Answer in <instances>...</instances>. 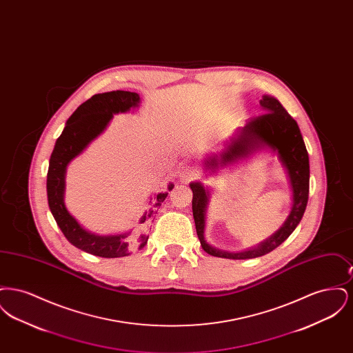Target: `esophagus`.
I'll return each mask as SVG.
<instances>
[{
  "label": "esophagus",
  "mask_w": 353,
  "mask_h": 353,
  "mask_svg": "<svg viewBox=\"0 0 353 353\" xmlns=\"http://www.w3.org/2000/svg\"><path fill=\"white\" fill-rule=\"evenodd\" d=\"M199 174H200V172H199V169L196 168V167H185L179 173L181 180H190V179L197 177Z\"/></svg>",
  "instance_id": "1"
}]
</instances>
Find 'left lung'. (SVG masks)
<instances>
[{
    "label": "left lung",
    "instance_id": "1",
    "mask_svg": "<svg viewBox=\"0 0 353 353\" xmlns=\"http://www.w3.org/2000/svg\"><path fill=\"white\" fill-rule=\"evenodd\" d=\"M259 104L265 114L249 119L243 127L238 128L236 134L232 137L230 143L223 151L219 154H212L203 160V167L206 172L214 174L219 172V169L233 165L241 160H246L256 152L270 151L275 153L285 168L292 192L291 210L285 223L258 246L238 252L221 250L208 243L205 239V222L210 200V190L200 181L190 183L189 186L193 192L192 210L196 232L201 242L202 249L213 256L228 259H250L272 252L296 229L307 206L310 192V160L299 125L290 117L278 99L263 95Z\"/></svg>",
    "mask_w": 353,
    "mask_h": 353
}]
</instances>
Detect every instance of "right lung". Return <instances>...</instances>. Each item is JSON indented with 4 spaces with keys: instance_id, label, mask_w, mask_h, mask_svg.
<instances>
[{
    "instance_id": "1",
    "label": "right lung",
    "mask_w": 353,
    "mask_h": 353,
    "mask_svg": "<svg viewBox=\"0 0 353 353\" xmlns=\"http://www.w3.org/2000/svg\"><path fill=\"white\" fill-rule=\"evenodd\" d=\"M139 94L120 90L91 97L68 119L62 134L55 141L49 161L46 189L52 217L71 245L101 258L125 256L137 249H143L150 236L147 229L161 206V202L167 199L168 192L150 197L148 208L139 219L137 230H130L121 234H95L84 229L66 208V170L68 164L79 156L92 140L104 132L114 115L128 112L131 108L139 107ZM173 186L174 185L169 183L168 190H172Z\"/></svg>"
}]
</instances>
